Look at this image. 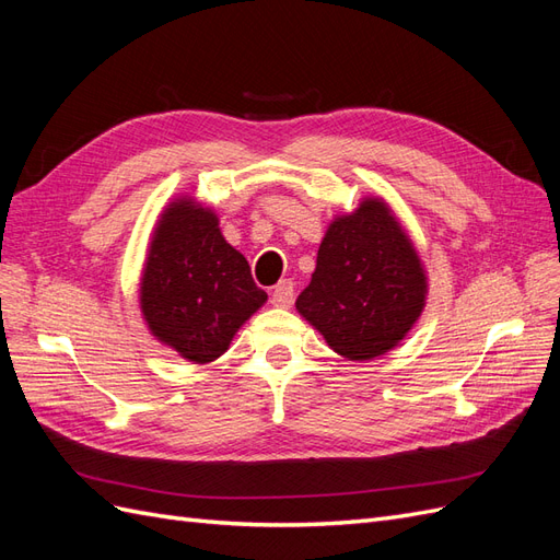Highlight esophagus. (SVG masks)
<instances>
[{
	"mask_svg": "<svg viewBox=\"0 0 560 560\" xmlns=\"http://www.w3.org/2000/svg\"><path fill=\"white\" fill-rule=\"evenodd\" d=\"M270 303H273V306H278V308H290L294 303V282L292 280H280L273 287Z\"/></svg>",
	"mask_w": 560,
	"mask_h": 560,
	"instance_id": "1",
	"label": "esophagus"
}]
</instances>
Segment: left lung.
Instances as JSON below:
<instances>
[{"label": "left lung", "instance_id": "8db88e82", "mask_svg": "<svg viewBox=\"0 0 560 560\" xmlns=\"http://www.w3.org/2000/svg\"><path fill=\"white\" fill-rule=\"evenodd\" d=\"M418 254L381 198L336 217L296 311L348 360H374L409 334L425 306Z\"/></svg>", "mask_w": 560, "mask_h": 560}]
</instances>
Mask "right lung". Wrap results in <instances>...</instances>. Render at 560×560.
Masks as SVG:
<instances>
[{"label": "right lung", "instance_id": "right-lung-1", "mask_svg": "<svg viewBox=\"0 0 560 560\" xmlns=\"http://www.w3.org/2000/svg\"><path fill=\"white\" fill-rule=\"evenodd\" d=\"M249 264L233 249L212 210L179 198L165 208L149 247L140 303L161 343L184 360L208 364L266 303Z\"/></svg>", "mask_w": 560, "mask_h": 560}]
</instances>
